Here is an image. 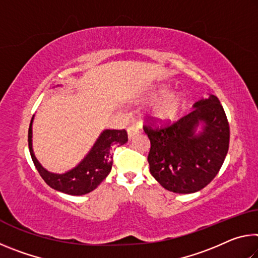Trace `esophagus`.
<instances>
[{
  "label": "esophagus",
  "instance_id": "obj_1",
  "mask_svg": "<svg viewBox=\"0 0 258 258\" xmlns=\"http://www.w3.org/2000/svg\"><path fill=\"white\" fill-rule=\"evenodd\" d=\"M140 133V128L137 127V126H130L127 128V134H128V139H133L135 135H138Z\"/></svg>",
  "mask_w": 258,
  "mask_h": 258
}]
</instances>
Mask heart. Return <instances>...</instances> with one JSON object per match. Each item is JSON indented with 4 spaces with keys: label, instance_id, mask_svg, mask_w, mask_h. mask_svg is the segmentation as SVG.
Listing matches in <instances>:
<instances>
[{
    "label": "heart",
    "instance_id": "heart-1",
    "mask_svg": "<svg viewBox=\"0 0 258 258\" xmlns=\"http://www.w3.org/2000/svg\"><path fill=\"white\" fill-rule=\"evenodd\" d=\"M165 91V89H160L157 91L155 95L161 94ZM183 98L177 93H166L161 95L160 98L156 100L154 106L151 108V116L154 119L160 123L164 121H168L175 118L183 108Z\"/></svg>",
    "mask_w": 258,
    "mask_h": 258
}]
</instances>
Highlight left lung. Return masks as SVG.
Segmentation results:
<instances>
[{
    "label": "left lung",
    "mask_w": 258,
    "mask_h": 258,
    "mask_svg": "<svg viewBox=\"0 0 258 258\" xmlns=\"http://www.w3.org/2000/svg\"><path fill=\"white\" fill-rule=\"evenodd\" d=\"M194 110L172 124L143 125L150 140V173L166 190L194 194L209 184L220 172L229 150L230 126L215 95L194 104ZM149 118V117H148ZM200 122L203 131L195 134Z\"/></svg>",
    "instance_id": "8db88e82"
}]
</instances>
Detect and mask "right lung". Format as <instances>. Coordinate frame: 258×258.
Returning <instances> with one entry per match:
<instances>
[{
	"label": "right lung",
	"mask_w": 258,
	"mask_h": 258,
	"mask_svg": "<svg viewBox=\"0 0 258 258\" xmlns=\"http://www.w3.org/2000/svg\"><path fill=\"white\" fill-rule=\"evenodd\" d=\"M28 130V147L35 167L47 185L56 191L72 196H82L93 191L111 171L112 148L127 142L125 130H104L84 158L75 167L63 173H52L38 163L32 147V124Z\"/></svg>",
	"instance_id": "right-lung-1"
}]
</instances>
